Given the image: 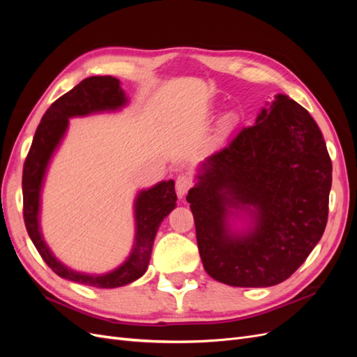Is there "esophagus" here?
Masks as SVG:
<instances>
[{
	"label": "esophagus",
	"instance_id": "34e87169",
	"mask_svg": "<svg viewBox=\"0 0 357 357\" xmlns=\"http://www.w3.org/2000/svg\"><path fill=\"white\" fill-rule=\"evenodd\" d=\"M193 186L192 183V178L188 176V174H181L177 177L176 180V192L178 198H183L188 193V190Z\"/></svg>",
	"mask_w": 357,
	"mask_h": 357
}]
</instances>
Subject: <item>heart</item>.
Listing matches in <instances>:
<instances>
[{
	"label": "heart",
	"mask_w": 357,
	"mask_h": 357,
	"mask_svg": "<svg viewBox=\"0 0 357 357\" xmlns=\"http://www.w3.org/2000/svg\"><path fill=\"white\" fill-rule=\"evenodd\" d=\"M234 125H235V119L232 116H228L225 119V128L226 129H231Z\"/></svg>",
	"instance_id": "heart-1"
}]
</instances>
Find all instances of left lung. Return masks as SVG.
I'll use <instances>...</instances> for the list:
<instances>
[{
    "label": "left lung",
    "instance_id": "left-lung-1",
    "mask_svg": "<svg viewBox=\"0 0 357 357\" xmlns=\"http://www.w3.org/2000/svg\"><path fill=\"white\" fill-rule=\"evenodd\" d=\"M332 162L314 119L287 95L205 159L188 193L207 274L269 287L305 262L328 222Z\"/></svg>",
    "mask_w": 357,
    "mask_h": 357
}]
</instances>
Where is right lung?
<instances>
[{"mask_svg": "<svg viewBox=\"0 0 357 357\" xmlns=\"http://www.w3.org/2000/svg\"><path fill=\"white\" fill-rule=\"evenodd\" d=\"M128 104L121 82L112 75H93L82 80L59 100L53 102L43 116L24 165V219L31 241L34 243L52 271L59 277L100 289L122 287L135 282L146 271L159 225L176 208L174 180H164L155 186L138 192L134 201L135 236L132 250L126 261L105 274H86L74 271L53 255L45 241L40 226L41 190L46 172L56 149L67 134L70 119L96 113H113Z\"/></svg>", "mask_w": 357, "mask_h": 357, "instance_id": "add662e5", "label": "right lung"}]
</instances>
